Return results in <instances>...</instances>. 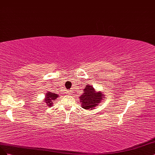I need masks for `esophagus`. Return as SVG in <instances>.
<instances>
[{
  "label": "esophagus",
  "mask_w": 155,
  "mask_h": 155,
  "mask_svg": "<svg viewBox=\"0 0 155 155\" xmlns=\"http://www.w3.org/2000/svg\"><path fill=\"white\" fill-rule=\"evenodd\" d=\"M71 91H68L67 92H66V94H67L68 95H71Z\"/></svg>",
  "instance_id": "34e87169"
}]
</instances>
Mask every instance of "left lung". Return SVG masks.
<instances>
[{"label":"left lung","mask_w":155,"mask_h":155,"mask_svg":"<svg viewBox=\"0 0 155 155\" xmlns=\"http://www.w3.org/2000/svg\"><path fill=\"white\" fill-rule=\"evenodd\" d=\"M84 94L79 97L82 103V107L86 110H93L102 102L104 99L101 92H97L94 87L89 84L86 85Z\"/></svg>","instance_id":"8db88e82"}]
</instances>
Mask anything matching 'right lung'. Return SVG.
Instances as JSON below:
<instances>
[{
    "instance_id": "right-lung-1",
    "label": "right lung",
    "mask_w": 155,
    "mask_h": 155,
    "mask_svg": "<svg viewBox=\"0 0 155 155\" xmlns=\"http://www.w3.org/2000/svg\"><path fill=\"white\" fill-rule=\"evenodd\" d=\"M45 95V98L44 99V101H45V103H46L47 106H48V107H51L52 106L53 101H55L59 97L58 95L53 94V93L49 91H48Z\"/></svg>"
}]
</instances>
